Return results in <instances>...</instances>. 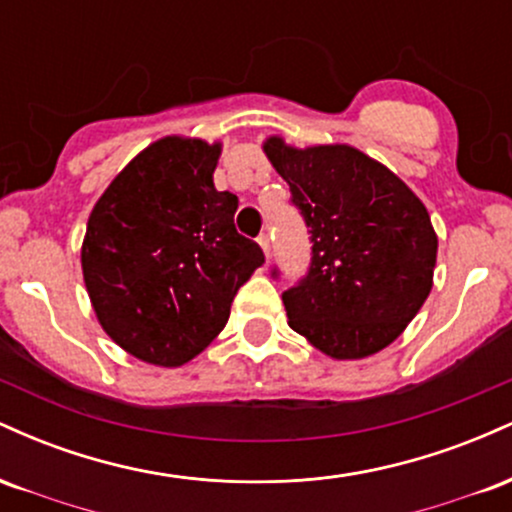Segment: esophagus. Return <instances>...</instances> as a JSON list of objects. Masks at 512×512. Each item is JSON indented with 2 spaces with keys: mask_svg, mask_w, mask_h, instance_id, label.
Returning <instances> with one entry per match:
<instances>
[{
  "mask_svg": "<svg viewBox=\"0 0 512 512\" xmlns=\"http://www.w3.org/2000/svg\"><path fill=\"white\" fill-rule=\"evenodd\" d=\"M257 243H260V248L264 250V255L269 257V252H272V243H269V236H267V233H262V236L257 238Z\"/></svg>",
  "mask_w": 512,
  "mask_h": 512,
  "instance_id": "obj_1",
  "label": "esophagus"
}]
</instances>
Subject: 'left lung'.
<instances>
[{"label":"left lung","mask_w":512,"mask_h":512,"mask_svg":"<svg viewBox=\"0 0 512 512\" xmlns=\"http://www.w3.org/2000/svg\"><path fill=\"white\" fill-rule=\"evenodd\" d=\"M264 154L313 243L308 274L281 296L291 330L339 361L385 349L431 293L438 238L426 207L354 146L293 149L269 137Z\"/></svg>","instance_id":"left-lung-1"}]
</instances>
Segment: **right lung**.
Listing matches in <instances>:
<instances>
[{"instance_id":"obj_1","label":"right lung","mask_w":512,"mask_h":512,"mask_svg":"<svg viewBox=\"0 0 512 512\" xmlns=\"http://www.w3.org/2000/svg\"><path fill=\"white\" fill-rule=\"evenodd\" d=\"M221 144L158 139L122 168L88 216L81 269L98 322L127 354L182 366L226 327L264 264L233 223L238 197L214 187Z\"/></svg>"}]
</instances>
